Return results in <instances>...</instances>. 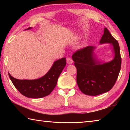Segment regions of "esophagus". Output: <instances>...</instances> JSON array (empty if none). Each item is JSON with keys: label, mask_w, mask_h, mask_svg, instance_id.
<instances>
[{"label": "esophagus", "mask_w": 130, "mask_h": 130, "mask_svg": "<svg viewBox=\"0 0 130 130\" xmlns=\"http://www.w3.org/2000/svg\"><path fill=\"white\" fill-rule=\"evenodd\" d=\"M67 62L68 63V64H72V63L73 62V61L71 58H70V57H68L67 58Z\"/></svg>", "instance_id": "1"}]
</instances>
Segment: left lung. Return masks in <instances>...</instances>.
Listing matches in <instances>:
<instances>
[{"label":"left lung","instance_id":"left-lung-1","mask_svg":"<svg viewBox=\"0 0 130 130\" xmlns=\"http://www.w3.org/2000/svg\"><path fill=\"white\" fill-rule=\"evenodd\" d=\"M100 43L111 44L114 53L112 60L107 62L99 60L94 53L96 47L92 46L77 50L72 56L77 68V83L80 91L87 95L96 96L111 90L120 70L119 45L107 28H104Z\"/></svg>","mask_w":130,"mask_h":130}]
</instances>
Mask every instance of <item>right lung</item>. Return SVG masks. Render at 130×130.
Returning <instances> with one entry per match:
<instances>
[{
    "mask_svg": "<svg viewBox=\"0 0 130 130\" xmlns=\"http://www.w3.org/2000/svg\"><path fill=\"white\" fill-rule=\"evenodd\" d=\"M31 28L28 27L26 30ZM66 64V58L54 61L46 74L35 80H19L13 77L9 73L8 75L15 87L23 96L28 98H41L49 95L54 89Z\"/></svg>",
    "mask_w": 130,
    "mask_h": 130,
    "instance_id": "1",
    "label": "right lung"
}]
</instances>
